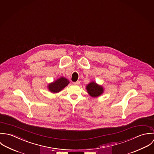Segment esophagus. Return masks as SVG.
Returning a JSON list of instances; mask_svg holds the SVG:
<instances>
[{"mask_svg":"<svg viewBox=\"0 0 154 154\" xmlns=\"http://www.w3.org/2000/svg\"><path fill=\"white\" fill-rule=\"evenodd\" d=\"M80 83V81H77V82H74V85H79Z\"/></svg>","mask_w":154,"mask_h":154,"instance_id":"esophagus-1","label":"esophagus"}]
</instances>
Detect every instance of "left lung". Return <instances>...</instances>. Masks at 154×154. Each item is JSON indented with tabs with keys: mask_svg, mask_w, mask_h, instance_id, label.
<instances>
[{
	"mask_svg": "<svg viewBox=\"0 0 154 154\" xmlns=\"http://www.w3.org/2000/svg\"><path fill=\"white\" fill-rule=\"evenodd\" d=\"M88 93L92 97H97L103 92V88L102 86L98 85L96 83L92 82L86 86Z\"/></svg>",
	"mask_w": 154,
	"mask_h": 154,
	"instance_id": "obj_1",
	"label": "left lung"
}]
</instances>
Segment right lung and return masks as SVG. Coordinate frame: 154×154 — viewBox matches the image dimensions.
Returning a JSON list of instances; mask_svg holds the SVG:
<instances>
[{
	"instance_id": "right-lung-1",
	"label": "right lung",
	"mask_w": 154,
	"mask_h": 154,
	"mask_svg": "<svg viewBox=\"0 0 154 154\" xmlns=\"http://www.w3.org/2000/svg\"><path fill=\"white\" fill-rule=\"evenodd\" d=\"M69 83V81L65 77H61L48 85V89L52 93H58L65 88Z\"/></svg>"
}]
</instances>
